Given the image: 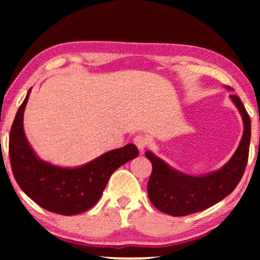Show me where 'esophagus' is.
<instances>
[{"mask_svg": "<svg viewBox=\"0 0 260 260\" xmlns=\"http://www.w3.org/2000/svg\"><path fill=\"white\" fill-rule=\"evenodd\" d=\"M134 143L136 144V147L138 149H140V151H143L145 147L149 144V141L147 137L143 136V135H137V136L134 138Z\"/></svg>", "mask_w": 260, "mask_h": 260, "instance_id": "1", "label": "esophagus"}]
</instances>
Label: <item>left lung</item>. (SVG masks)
<instances>
[{
    "label": "left lung",
    "mask_w": 260,
    "mask_h": 260,
    "mask_svg": "<svg viewBox=\"0 0 260 260\" xmlns=\"http://www.w3.org/2000/svg\"><path fill=\"white\" fill-rule=\"evenodd\" d=\"M229 90L231 87L227 86ZM244 123L239 147L222 168L206 175L194 176L172 168L151 151H145L152 172L148 182V195L158 211L173 216H184L207 209L232 193L246 168L251 141V119L236 94H231Z\"/></svg>",
    "instance_id": "8db88e82"
}]
</instances>
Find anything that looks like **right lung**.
I'll use <instances>...</instances> for the list:
<instances>
[{"instance_id": "right-lung-1", "label": "right lung", "mask_w": 260, "mask_h": 260, "mask_svg": "<svg viewBox=\"0 0 260 260\" xmlns=\"http://www.w3.org/2000/svg\"><path fill=\"white\" fill-rule=\"evenodd\" d=\"M30 90L16 112L9 134V157L17 184L31 200L49 212L76 215L97 204L116 169L137 157L135 144L105 152L77 168H61L42 161L28 143L23 112Z\"/></svg>"}]
</instances>
